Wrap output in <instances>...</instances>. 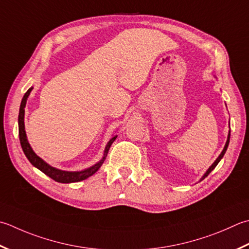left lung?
Masks as SVG:
<instances>
[{
  "mask_svg": "<svg viewBox=\"0 0 249 249\" xmlns=\"http://www.w3.org/2000/svg\"><path fill=\"white\" fill-rule=\"evenodd\" d=\"M230 133H231V130H229V134H228V138H227V142H226V144H225V148H223V150H222V152L220 153V155H219V157L216 159V160H215V162H213V164H212V166L211 167H209L207 170H206V173L205 174H204L203 175V177L201 178V179H199V181H202V180L203 179H205L207 176H208V175H209V173H211L212 172V170L213 169V168H215L216 166H217V164L219 163V162H220V160L223 158V155H225V153H226V151H227V149H228V145H229V142H230Z\"/></svg>",
  "mask_w": 249,
  "mask_h": 249,
  "instance_id": "1",
  "label": "left lung"
}]
</instances>
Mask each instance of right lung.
<instances>
[{
    "label": "right lung",
    "mask_w": 249,
    "mask_h": 249,
    "mask_svg": "<svg viewBox=\"0 0 249 249\" xmlns=\"http://www.w3.org/2000/svg\"><path fill=\"white\" fill-rule=\"evenodd\" d=\"M33 89V87H30L27 90L26 94H24L23 98L21 100V104H20V109H19V115H18V129H19V140H20V144H21V148L24 155H26L27 159L29 160V162H30L34 167H36L37 169H40L42 173H44L46 175V176L51 177L52 179L55 180L57 182H60V183H71V182H79L82 181V180H85L89 177L92 176L97 170L100 168V166L102 164H104L105 160L107 158V154L109 152V149L111 147V144L113 143V141L116 139L118 136L114 135L113 137H112L109 142L107 143L106 148H105V152H104V157L99 160V162H97L95 165H92V166L86 168V169H83L80 170V172H68V170H61V169H58L56 167H53L51 166L50 164L46 163L45 160L43 159H41L38 155L36 154V152L32 150L30 143H29V141L27 139V134H26V130H24V108H26V104H27V100H28V97L30 95L31 90Z\"/></svg>",
    "instance_id": "1"
}]
</instances>
